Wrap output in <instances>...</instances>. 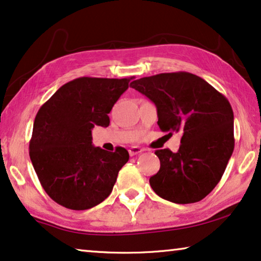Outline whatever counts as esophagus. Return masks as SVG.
Returning a JSON list of instances; mask_svg holds the SVG:
<instances>
[{"label":"esophagus","instance_id":"esophagus-1","mask_svg":"<svg viewBox=\"0 0 261 261\" xmlns=\"http://www.w3.org/2000/svg\"><path fill=\"white\" fill-rule=\"evenodd\" d=\"M143 151H144V149H142V147H139V146H131L129 149V153H130V155H135V154L142 153Z\"/></svg>","mask_w":261,"mask_h":261}]
</instances>
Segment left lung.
<instances>
[{"label":"left lung","mask_w":261,"mask_h":261,"mask_svg":"<svg viewBox=\"0 0 261 261\" xmlns=\"http://www.w3.org/2000/svg\"><path fill=\"white\" fill-rule=\"evenodd\" d=\"M130 87L154 103L162 131L181 134L176 153L154 152L161 169L150 178L151 188L176 204L201 200L221 179L234 149L230 102L205 80L184 71L143 77Z\"/></svg>","instance_id":"8db88e82"}]
</instances>
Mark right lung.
Wrapping results in <instances>:
<instances>
[{
  "label": "right lung",
  "instance_id": "obj_1",
  "mask_svg": "<svg viewBox=\"0 0 261 261\" xmlns=\"http://www.w3.org/2000/svg\"><path fill=\"white\" fill-rule=\"evenodd\" d=\"M134 79L80 77L58 89L40 108L29 143L31 163L42 188L70 210H88L111 193L119 170L129 161L92 145L93 126L107 127L108 114Z\"/></svg>",
  "mask_w": 261,
  "mask_h": 261
}]
</instances>
